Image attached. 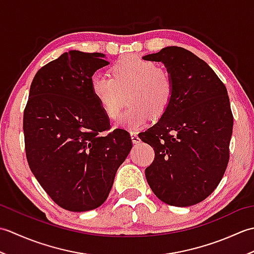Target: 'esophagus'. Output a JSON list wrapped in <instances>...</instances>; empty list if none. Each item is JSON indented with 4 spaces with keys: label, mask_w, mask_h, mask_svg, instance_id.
Returning a JSON list of instances; mask_svg holds the SVG:
<instances>
[{
    "label": "esophagus",
    "mask_w": 254,
    "mask_h": 254,
    "mask_svg": "<svg viewBox=\"0 0 254 254\" xmlns=\"http://www.w3.org/2000/svg\"><path fill=\"white\" fill-rule=\"evenodd\" d=\"M131 138H132L133 144H138L139 142H141V139H139V137L137 136V134H135V133L131 134Z\"/></svg>",
    "instance_id": "obj_1"
}]
</instances>
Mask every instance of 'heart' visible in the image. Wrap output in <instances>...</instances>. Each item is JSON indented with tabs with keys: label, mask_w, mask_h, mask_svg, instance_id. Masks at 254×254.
Wrapping results in <instances>:
<instances>
[{
	"label": "heart",
	"mask_w": 254,
	"mask_h": 254,
	"mask_svg": "<svg viewBox=\"0 0 254 254\" xmlns=\"http://www.w3.org/2000/svg\"><path fill=\"white\" fill-rule=\"evenodd\" d=\"M110 77L97 74L91 79V93L109 119H116L124 104L130 106L118 118L117 127L131 132L164 116L175 94L171 73L152 61L135 57L119 59L109 68Z\"/></svg>",
	"instance_id": "1"
}]
</instances>
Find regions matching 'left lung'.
Wrapping results in <instances>:
<instances>
[{"label":"left lung","instance_id":"obj_1","mask_svg":"<svg viewBox=\"0 0 254 254\" xmlns=\"http://www.w3.org/2000/svg\"><path fill=\"white\" fill-rule=\"evenodd\" d=\"M144 59L163 62L175 82L169 109L138 134L155 152L145 176L161 201L191 206L214 192L227 168L234 126L227 89L206 62L181 47Z\"/></svg>","mask_w":254,"mask_h":254}]
</instances>
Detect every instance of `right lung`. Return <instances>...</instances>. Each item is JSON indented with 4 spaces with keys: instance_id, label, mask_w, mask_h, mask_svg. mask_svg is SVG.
I'll list each match as a JSON object with an SVG mask.
<instances>
[{
    "instance_id": "right-lung-1",
    "label": "right lung",
    "mask_w": 254,
    "mask_h": 254,
    "mask_svg": "<svg viewBox=\"0 0 254 254\" xmlns=\"http://www.w3.org/2000/svg\"><path fill=\"white\" fill-rule=\"evenodd\" d=\"M102 53L72 50L42 66L24 110L26 158L40 186L59 206L86 212L104 203L132 148L91 93V77L108 61Z\"/></svg>"
}]
</instances>
